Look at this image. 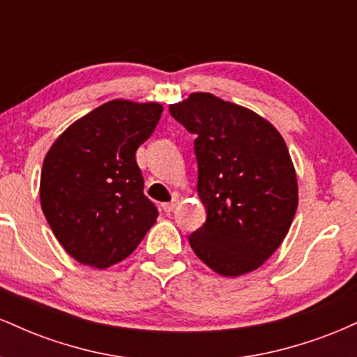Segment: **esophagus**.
Listing matches in <instances>:
<instances>
[{
    "label": "esophagus",
    "instance_id": "esophagus-1",
    "mask_svg": "<svg viewBox=\"0 0 357 357\" xmlns=\"http://www.w3.org/2000/svg\"><path fill=\"white\" fill-rule=\"evenodd\" d=\"M178 204H179V199L174 198V199H171L169 203L162 204V210H165L166 213H171V211H174L176 208H178Z\"/></svg>",
    "mask_w": 357,
    "mask_h": 357
}]
</instances>
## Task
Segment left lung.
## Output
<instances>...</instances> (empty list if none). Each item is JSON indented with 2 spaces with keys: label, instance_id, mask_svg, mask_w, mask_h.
Returning a JSON list of instances; mask_svg holds the SVG:
<instances>
[{
  "label": "left lung",
  "instance_id": "obj_1",
  "mask_svg": "<svg viewBox=\"0 0 357 357\" xmlns=\"http://www.w3.org/2000/svg\"><path fill=\"white\" fill-rule=\"evenodd\" d=\"M169 112L195 134L198 195L206 221L190 235L192 252L225 277L260 267L284 241L298 196L285 141L252 110L192 93Z\"/></svg>",
  "mask_w": 357,
  "mask_h": 357
}]
</instances>
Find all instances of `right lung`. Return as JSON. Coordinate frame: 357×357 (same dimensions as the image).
Instances as JSON below:
<instances>
[{"instance_id": "add662e5", "label": "right lung", "mask_w": 357, "mask_h": 357, "mask_svg": "<svg viewBox=\"0 0 357 357\" xmlns=\"http://www.w3.org/2000/svg\"><path fill=\"white\" fill-rule=\"evenodd\" d=\"M162 105L112 100L79 119L43 161L40 199L52 231L77 261L107 268L124 260L158 218L144 195L137 147Z\"/></svg>"}]
</instances>
